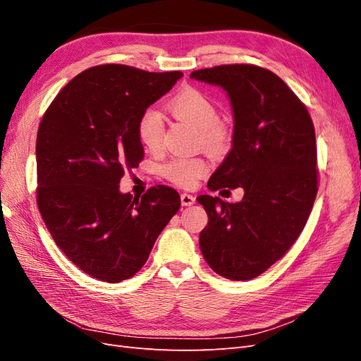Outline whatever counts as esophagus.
Here are the masks:
<instances>
[{
    "label": "esophagus",
    "mask_w": 361,
    "mask_h": 361,
    "mask_svg": "<svg viewBox=\"0 0 361 361\" xmlns=\"http://www.w3.org/2000/svg\"><path fill=\"white\" fill-rule=\"evenodd\" d=\"M180 202H182L183 206H191V204L195 203V197H194V195H191V194L183 192V194L180 195Z\"/></svg>",
    "instance_id": "34e87169"
}]
</instances>
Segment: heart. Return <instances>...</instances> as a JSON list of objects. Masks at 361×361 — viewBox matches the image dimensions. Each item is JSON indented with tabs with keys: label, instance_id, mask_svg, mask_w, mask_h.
<instances>
[{
	"label": "heart",
	"instance_id": "b5f03b06",
	"mask_svg": "<svg viewBox=\"0 0 361 361\" xmlns=\"http://www.w3.org/2000/svg\"><path fill=\"white\" fill-rule=\"evenodd\" d=\"M167 110L180 122L191 125L199 130L202 143L207 147H221L227 134L223 125L218 122L220 116L209 96L200 90L187 89L173 96L167 102ZM137 133L140 143L145 149L155 152L161 147L164 138V120L161 114L149 108L141 114ZM207 166L200 158H174L164 166V176L183 188H191L206 173Z\"/></svg>",
	"mask_w": 361,
	"mask_h": 361
}]
</instances>
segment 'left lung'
<instances>
[{
	"label": "left lung",
	"instance_id": "1",
	"mask_svg": "<svg viewBox=\"0 0 361 361\" xmlns=\"http://www.w3.org/2000/svg\"><path fill=\"white\" fill-rule=\"evenodd\" d=\"M218 85L233 113L232 149L207 188H243L238 203L200 195L207 214L200 250L216 274L251 280L285 256L307 223L318 192L316 138L307 108L281 78L251 64L194 71Z\"/></svg>",
	"mask_w": 361,
	"mask_h": 361
}]
</instances>
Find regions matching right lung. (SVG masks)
<instances>
[{
  "label": "right lung",
  "instance_id": "add662e5",
  "mask_svg": "<svg viewBox=\"0 0 361 361\" xmlns=\"http://www.w3.org/2000/svg\"><path fill=\"white\" fill-rule=\"evenodd\" d=\"M182 72L102 64L76 75L43 116L36 143L37 204L57 247L101 281L118 283L146 264L179 211L166 185L143 197L120 192L125 170L143 159L137 125Z\"/></svg>",
  "mask_w": 361,
  "mask_h": 361
}]
</instances>
